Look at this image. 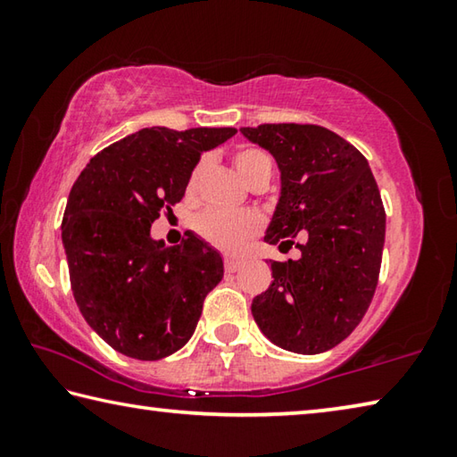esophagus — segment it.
<instances>
[{
  "label": "esophagus",
  "mask_w": 457,
  "mask_h": 457,
  "mask_svg": "<svg viewBox=\"0 0 457 457\" xmlns=\"http://www.w3.org/2000/svg\"><path fill=\"white\" fill-rule=\"evenodd\" d=\"M244 262L237 260V258H231V256H226V260H223V266H226V272H237L239 268H242Z\"/></svg>",
  "instance_id": "1"
}]
</instances>
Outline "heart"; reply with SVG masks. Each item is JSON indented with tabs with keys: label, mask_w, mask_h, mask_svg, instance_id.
Instances as JSON below:
<instances>
[{
	"label": "heart",
	"mask_w": 457,
	"mask_h": 457,
	"mask_svg": "<svg viewBox=\"0 0 457 457\" xmlns=\"http://www.w3.org/2000/svg\"><path fill=\"white\" fill-rule=\"evenodd\" d=\"M234 165L236 171L244 177V179L253 183H266L272 175V159L266 151L260 146L244 145L234 153ZM201 173H204V161L191 169L187 189L195 191ZM260 228V220L256 213L252 212H221V210H205L201 212L195 220H193V229L195 234L204 239V242L212 244L220 250L226 252H237L247 239L256 234Z\"/></svg>",
	"instance_id": "heart-1"
}]
</instances>
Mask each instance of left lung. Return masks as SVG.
I'll use <instances>...</instances> for the list:
<instances>
[{"label":"left lung","mask_w":457,"mask_h":457,"mask_svg":"<svg viewBox=\"0 0 457 457\" xmlns=\"http://www.w3.org/2000/svg\"><path fill=\"white\" fill-rule=\"evenodd\" d=\"M239 130L280 167L264 239L300 250L298 260L270 262L274 280L253 298V320L286 351L324 353L357 328L373 300L385 244L381 193L362 153L328 129L280 122Z\"/></svg>","instance_id":"1"}]
</instances>
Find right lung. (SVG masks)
<instances>
[{
    "mask_svg": "<svg viewBox=\"0 0 457 457\" xmlns=\"http://www.w3.org/2000/svg\"><path fill=\"white\" fill-rule=\"evenodd\" d=\"M236 133L143 129L96 153L72 185L62 242L74 300L114 351L159 361L191 338L223 278L221 256L191 231L165 245L151 226L183 199L201 153Z\"/></svg>",
    "mask_w": 457,
    "mask_h": 457,
    "instance_id": "add662e5",
    "label": "right lung"
}]
</instances>
